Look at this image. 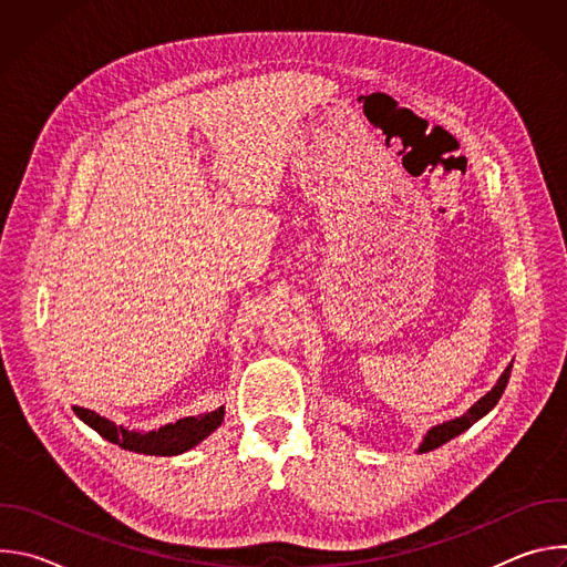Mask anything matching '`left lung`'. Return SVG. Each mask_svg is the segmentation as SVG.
<instances>
[{
	"mask_svg": "<svg viewBox=\"0 0 567 567\" xmlns=\"http://www.w3.org/2000/svg\"><path fill=\"white\" fill-rule=\"evenodd\" d=\"M509 377H512V363H509L507 370L501 374L498 383H496L487 394L480 396L462 417H455V420H449V422H444V424L433 426V429L424 435V440H422V444H420V453H429V451H433V449L446 444L449 440L457 437L460 433H464L466 429H471L477 420H482L484 415H487V413L496 406L498 399L503 396V392H505V388H507V383H509Z\"/></svg>",
	"mask_w": 567,
	"mask_h": 567,
	"instance_id": "8db88e82",
	"label": "left lung"
}]
</instances>
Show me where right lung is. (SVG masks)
<instances>
[{
    "instance_id": "add662e5",
    "label": "right lung",
    "mask_w": 567,
    "mask_h": 567,
    "mask_svg": "<svg viewBox=\"0 0 567 567\" xmlns=\"http://www.w3.org/2000/svg\"><path fill=\"white\" fill-rule=\"evenodd\" d=\"M73 413L112 444H118L121 449L143 453V455L186 453L193 446H197L202 440H206L224 422V406H219L217 411H210L197 417H184V420H177L175 424H166L156 431L138 433L125 426H116L112 420L101 417L99 413L83 406H73Z\"/></svg>"
}]
</instances>
